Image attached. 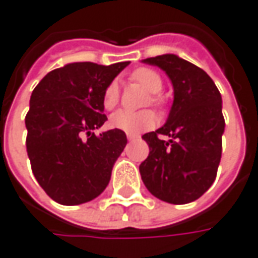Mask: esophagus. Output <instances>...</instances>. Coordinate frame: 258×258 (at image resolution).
I'll list each match as a JSON object with an SVG mask.
<instances>
[{
  "mask_svg": "<svg viewBox=\"0 0 258 258\" xmlns=\"http://www.w3.org/2000/svg\"><path fill=\"white\" fill-rule=\"evenodd\" d=\"M126 138H127V141H135V139H138L139 136H138V135H131V134H127V135H126Z\"/></svg>",
  "mask_w": 258,
  "mask_h": 258,
  "instance_id": "obj_1",
  "label": "esophagus"
}]
</instances>
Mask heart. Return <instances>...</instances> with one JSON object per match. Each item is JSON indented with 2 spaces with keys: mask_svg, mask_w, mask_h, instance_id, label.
<instances>
[{
  "mask_svg": "<svg viewBox=\"0 0 258 258\" xmlns=\"http://www.w3.org/2000/svg\"><path fill=\"white\" fill-rule=\"evenodd\" d=\"M132 79L136 83L144 86L145 89L151 93H158L162 89V79L152 69H148V67L136 69L132 73ZM117 102H119V86L116 82H110L104 89L102 103H103V107L106 110H112L117 104ZM152 102L158 103L159 99L152 97ZM109 124L113 129L122 131L126 134L138 135L144 131L154 127L156 124V117L151 110H142V112L117 110L116 113L110 116Z\"/></svg>",
  "mask_w": 258,
  "mask_h": 258,
  "instance_id": "obj_1",
  "label": "heart"
}]
</instances>
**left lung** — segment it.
Segmentation results:
<instances>
[{
  "mask_svg": "<svg viewBox=\"0 0 258 258\" xmlns=\"http://www.w3.org/2000/svg\"><path fill=\"white\" fill-rule=\"evenodd\" d=\"M162 69L173 87V102L162 127L142 136L149 156L139 165L145 186L169 204L198 200L217 176L225 122L223 99L213 79L175 54L145 58ZM168 136V141L159 136Z\"/></svg>",
  "mask_w": 258,
  "mask_h": 258,
  "instance_id": "1",
  "label": "left lung"
}]
</instances>
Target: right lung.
Segmentation results:
<instances>
[{"label":"right lung","instance_id":"add662e5","mask_svg":"<svg viewBox=\"0 0 258 258\" xmlns=\"http://www.w3.org/2000/svg\"><path fill=\"white\" fill-rule=\"evenodd\" d=\"M129 61L69 63L35 86L25 116L27 154L37 182L63 205L89 203L103 192L127 144L122 131L94 135L107 120L106 86Z\"/></svg>","mask_w":258,"mask_h":258}]
</instances>
